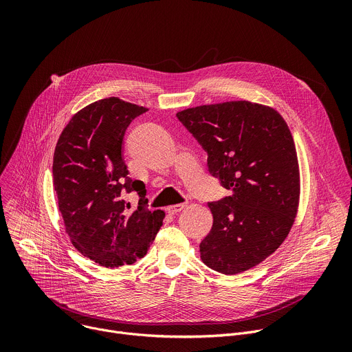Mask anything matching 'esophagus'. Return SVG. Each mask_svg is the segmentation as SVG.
Here are the masks:
<instances>
[{
	"label": "esophagus",
	"instance_id": "34e87169",
	"mask_svg": "<svg viewBox=\"0 0 352 352\" xmlns=\"http://www.w3.org/2000/svg\"><path fill=\"white\" fill-rule=\"evenodd\" d=\"M185 208H186V202L185 204H178V205H171V206L167 208V212L170 214H177V213H179Z\"/></svg>",
	"mask_w": 352,
	"mask_h": 352
}]
</instances>
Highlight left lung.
<instances>
[{"label":"left lung","instance_id":"1","mask_svg":"<svg viewBox=\"0 0 352 352\" xmlns=\"http://www.w3.org/2000/svg\"><path fill=\"white\" fill-rule=\"evenodd\" d=\"M177 118L208 153L210 175L231 192L209 204L213 227L200 258L224 274L259 265L283 243L298 208V159L285 121L249 102L199 106Z\"/></svg>","mask_w":352,"mask_h":352}]
</instances>
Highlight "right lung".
I'll return each instance as SVG.
<instances>
[{
  "label": "right lung",
  "mask_w": 352,
  "mask_h": 352,
  "mask_svg": "<svg viewBox=\"0 0 352 352\" xmlns=\"http://www.w3.org/2000/svg\"><path fill=\"white\" fill-rule=\"evenodd\" d=\"M147 109L117 97L98 100L72 117L54 152L53 178L65 231L79 252L100 266L120 267L143 258L164 212L148 210L144 184L124 160L129 124ZM135 191L130 210L124 195Z\"/></svg>",
  "instance_id": "obj_1"
}]
</instances>
